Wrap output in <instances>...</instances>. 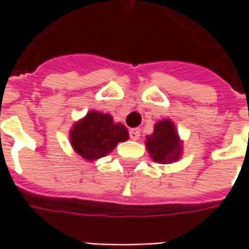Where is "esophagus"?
<instances>
[{
	"label": "esophagus",
	"mask_w": 249,
	"mask_h": 249,
	"mask_svg": "<svg viewBox=\"0 0 249 249\" xmlns=\"http://www.w3.org/2000/svg\"><path fill=\"white\" fill-rule=\"evenodd\" d=\"M129 134H130V139L136 141V140L140 139V129H130Z\"/></svg>",
	"instance_id": "1"
}]
</instances>
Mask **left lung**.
<instances>
[{"instance_id": "1", "label": "left lung", "mask_w": 249, "mask_h": 249, "mask_svg": "<svg viewBox=\"0 0 249 249\" xmlns=\"http://www.w3.org/2000/svg\"><path fill=\"white\" fill-rule=\"evenodd\" d=\"M145 145L151 158L158 163H172L181 157V141L170 119L159 120L154 133L147 137Z\"/></svg>"}]
</instances>
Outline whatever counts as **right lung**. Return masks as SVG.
<instances>
[{
	"label": "right lung",
	"instance_id": "add662e5",
	"mask_svg": "<svg viewBox=\"0 0 249 249\" xmlns=\"http://www.w3.org/2000/svg\"><path fill=\"white\" fill-rule=\"evenodd\" d=\"M127 139L129 131L122 123H115L110 115L97 110L89 112L71 130L73 149L90 162L108 155Z\"/></svg>",
	"mask_w": 249,
	"mask_h": 249
}]
</instances>
